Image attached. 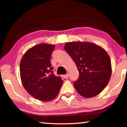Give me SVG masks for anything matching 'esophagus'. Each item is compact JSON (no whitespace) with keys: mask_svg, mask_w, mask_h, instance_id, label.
<instances>
[{"mask_svg":"<svg viewBox=\"0 0 127 127\" xmlns=\"http://www.w3.org/2000/svg\"><path fill=\"white\" fill-rule=\"evenodd\" d=\"M69 74L68 73H67V74H65V75H64L63 76V77H64V78H65V79H66V78H68V77H69Z\"/></svg>","mask_w":127,"mask_h":127,"instance_id":"34e87169","label":"esophagus"}]
</instances>
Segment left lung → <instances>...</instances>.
<instances>
[{"mask_svg": "<svg viewBox=\"0 0 127 127\" xmlns=\"http://www.w3.org/2000/svg\"><path fill=\"white\" fill-rule=\"evenodd\" d=\"M64 49L73 60L79 73L73 85L81 96L89 98L99 94L109 82L111 61L104 49L90 42H67Z\"/></svg>", "mask_w": 127, "mask_h": 127, "instance_id": "8db88e82", "label": "left lung"}]
</instances>
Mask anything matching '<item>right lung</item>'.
<instances>
[{
	"instance_id": "right-lung-1",
	"label": "right lung",
	"mask_w": 127,
	"mask_h": 127,
	"mask_svg": "<svg viewBox=\"0 0 127 127\" xmlns=\"http://www.w3.org/2000/svg\"><path fill=\"white\" fill-rule=\"evenodd\" d=\"M54 48V45H37L26 52L20 63L23 87L32 96L42 101L54 99L63 83L61 77L53 73L50 58Z\"/></svg>"
}]
</instances>
